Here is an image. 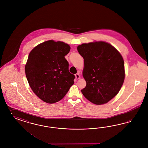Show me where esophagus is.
I'll use <instances>...</instances> for the list:
<instances>
[{"label": "esophagus", "instance_id": "1", "mask_svg": "<svg viewBox=\"0 0 148 148\" xmlns=\"http://www.w3.org/2000/svg\"><path fill=\"white\" fill-rule=\"evenodd\" d=\"M75 76L76 79H79L80 78V75H79V74L78 73L75 74Z\"/></svg>", "mask_w": 148, "mask_h": 148}]
</instances>
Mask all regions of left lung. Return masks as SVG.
Returning a JSON list of instances; mask_svg holds the SVG:
<instances>
[{"instance_id": "left-lung-1", "label": "left lung", "mask_w": 148, "mask_h": 148, "mask_svg": "<svg viewBox=\"0 0 148 148\" xmlns=\"http://www.w3.org/2000/svg\"><path fill=\"white\" fill-rule=\"evenodd\" d=\"M84 59L83 76L86 81L81 90L92 103H107L118 93L125 78L124 62L118 50L105 42L84 43L77 47Z\"/></svg>"}]
</instances>
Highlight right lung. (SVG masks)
Wrapping results in <instances>:
<instances>
[{"instance_id":"obj_1","label":"right lung","mask_w":148,"mask_h":148,"mask_svg":"<svg viewBox=\"0 0 148 148\" xmlns=\"http://www.w3.org/2000/svg\"><path fill=\"white\" fill-rule=\"evenodd\" d=\"M71 50L62 42L47 40L37 45L29 55L25 67L29 84L36 95L47 103L61 100L74 84L64 56Z\"/></svg>"}]
</instances>
